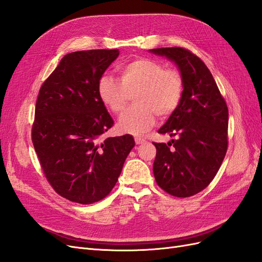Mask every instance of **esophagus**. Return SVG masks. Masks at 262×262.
Instances as JSON below:
<instances>
[{"label":"esophagus","instance_id":"34e87169","mask_svg":"<svg viewBox=\"0 0 262 262\" xmlns=\"http://www.w3.org/2000/svg\"><path fill=\"white\" fill-rule=\"evenodd\" d=\"M134 141H136V144L137 145L145 143V140L144 139H141V138H136V139H134Z\"/></svg>","mask_w":262,"mask_h":262}]
</instances>
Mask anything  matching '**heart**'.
<instances>
[{
    "instance_id": "heart-1",
    "label": "heart",
    "mask_w": 262,
    "mask_h": 262,
    "mask_svg": "<svg viewBox=\"0 0 262 262\" xmlns=\"http://www.w3.org/2000/svg\"><path fill=\"white\" fill-rule=\"evenodd\" d=\"M118 71L120 81L110 75L99 78L98 96L102 104L119 115L136 94L137 105L119 119L121 132L138 136L154 124L156 115L166 118L176 112L184 95V78L177 69L165 68L153 59L138 58L125 62Z\"/></svg>"
}]
</instances>
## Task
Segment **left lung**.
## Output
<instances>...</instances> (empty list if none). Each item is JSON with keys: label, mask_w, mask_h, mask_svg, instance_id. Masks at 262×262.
Here are the masks:
<instances>
[{"label": "left lung", "mask_w": 262, "mask_h": 262, "mask_svg": "<svg viewBox=\"0 0 262 262\" xmlns=\"http://www.w3.org/2000/svg\"><path fill=\"white\" fill-rule=\"evenodd\" d=\"M149 52L175 63L184 78L180 104L158 130L176 140L154 143V177L167 193L191 196L209 186L224 160L228 109L210 70L196 55L179 47Z\"/></svg>", "instance_id": "8db88e82"}]
</instances>
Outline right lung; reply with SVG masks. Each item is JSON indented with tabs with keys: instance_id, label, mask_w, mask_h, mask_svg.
Returning a JSON list of instances; mask_svg holds the SVG:
<instances>
[{
	"instance_id": "obj_1",
	"label": "right lung",
	"mask_w": 262,
	"mask_h": 262,
	"mask_svg": "<svg viewBox=\"0 0 262 262\" xmlns=\"http://www.w3.org/2000/svg\"><path fill=\"white\" fill-rule=\"evenodd\" d=\"M118 55V49L68 53L39 91L34 147L52 188L72 202L104 199L136 144L130 134L101 142L114 120L98 96V81Z\"/></svg>"
}]
</instances>
